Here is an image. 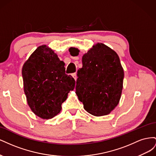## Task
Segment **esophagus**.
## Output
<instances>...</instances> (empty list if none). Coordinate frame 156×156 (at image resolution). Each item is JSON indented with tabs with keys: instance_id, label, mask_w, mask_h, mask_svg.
Here are the masks:
<instances>
[{
	"instance_id": "1",
	"label": "esophagus",
	"mask_w": 156,
	"mask_h": 156,
	"mask_svg": "<svg viewBox=\"0 0 156 156\" xmlns=\"http://www.w3.org/2000/svg\"><path fill=\"white\" fill-rule=\"evenodd\" d=\"M72 77L74 78V79L75 80V81H76L77 79V73H72Z\"/></svg>"
}]
</instances>
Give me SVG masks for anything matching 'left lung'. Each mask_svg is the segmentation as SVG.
<instances>
[{
	"instance_id": "left-lung-1",
	"label": "left lung",
	"mask_w": 156,
	"mask_h": 156,
	"mask_svg": "<svg viewBox=\"0 0 156 156\" xmlns=\"http://www.w3.org/2000/svg\"><path fill=\"white\" fill-rule=\"evenodd\" d=\"M71 55L79 50L69 49ZM83 67L77 71L75 93L90 114L107 115L119 104L124 77L119 55L101 43L94 45L82 58Z\"/></svg>"
}]
</instances>
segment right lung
I'll return each instance as SVG.
<instances>
[{
  "instance_id": "add662e5",
  "label": "right lung",
  "mask_w": 156,
  "mask_h": 156,
  "mask_svg": "<svg viewBox=\"0 0 156 156\" xmlns=\"http://www.w3.org/2000/svg\"><path fill=\"white\" fill-rule=\"evenodd\" d=\"M64 62L45 45L37 48L22 69L28 105L36 115L50 119L60 112L62 103L75 87V79L65 73Z\"/></svg>"
}]
</instances>
